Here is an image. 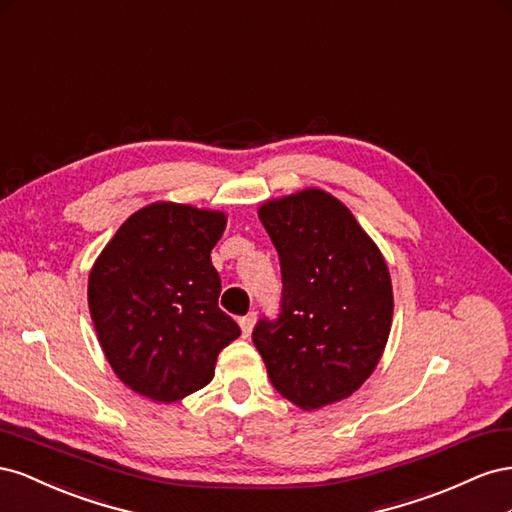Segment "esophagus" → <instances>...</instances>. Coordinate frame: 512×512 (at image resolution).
Segmentation results:
<instances>
[{
  "label": "esophagus",
  "instance_id": "1",
  "mask_svg": "<svg viewBox=\"0 0 512 512\" xmlns=\"http://www.w3.org/2000/svg\"><path fill=\"white\" fill-rule=\"evenodd\" d=\"M238 324H240V328H242V337H244V339H248V337H251V332H253L255 313H248V315L240 317V319H238Z\"/></svg>",
  "mask_w": 512,
  "mask_h": 512
}]
</instances>
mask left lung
Here are the masks:
<instances>
[{
  "mask_svg": "<svg viewBox=\"0 0 512 512\" xmlns=\"http://www.w3.org/2000/svg\"><path fill=\"white\" fill-rule=\"evenodd\" d=\"M259 221L283 276L279 317H261L253 330L270 382L302 410L347 399L390 334L386 261L354 214L319 188L264 203Z\"/></svg>",
  "mask_w": 512,
  "mask_h": 512,
  "instance_id": "1",
  "label": "left lung"
}]
</instances>
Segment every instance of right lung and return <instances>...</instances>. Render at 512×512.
<instances>
[{
    "label": "right lung",
    "instance_id": "add662e5",
    "mask_svg": "<svg viewBox=\"0 0 512 512\" xmlns=\"http://www.w3.org/2000/svg\"><path fill=\"white\" fill-rule=\"evenodd\" d=\"M225 223L223 212L152 203L96 259L87 302L100 347L143 397L173 403L208 386L218 352L240 337L218 309L221 276L210 259Z\"/></svg>",
    "mask_w": 512,
    "mask_h": 512
}]
</instances>
